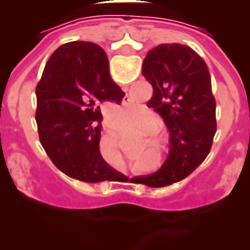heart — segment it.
I'll list each match as a JSON object with an SVG mask.
<instances>
[{
	"instance_id": "obj_1",
	"label": "heart",
	"mask_w": 250,
	"mask_h": 250,
	"mask_svg": "<svg viewBox=\"0 0 250 250\" xmlns=\"http://www.w3.org/2000/svg\"><path fill=\"white\" fill-rule=\"evenodd\" d=\"M142 114V111H141ZM155 125V120L152 116H146L145 119L142 120V125Z\"/></svg>"
}]
</instances>
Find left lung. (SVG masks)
Listing matches in <instances>:
<instances>
[{
  "mask_svg": "<svg viewBox=\"0 0 250 250\" xmlns=\"http://www.w3.org/2000/svg\"><path fill=\"white\" fill-rule=\"evenodd\" d=\"M142 75L152 85L147 107L170 131V152L157 173L130 182L163 188L193 173L208 157L215 131V99L209 69L190 46L161 44L145 57Z\"/></svg>",
  "mask_w": 250,
  "mask_h": 250,
  "instance_id": "1",
  "label": "left lung"
}]
</instances>
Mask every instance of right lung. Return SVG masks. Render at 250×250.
Wrapping results in <instances>:
<instances>
[{"instance_id":"obj_1","label":"right lung","mask_w":250,"mask_h":250,"mask_svg":"<svg viewBox=\"0 0 250 250\" xmlns=\"http://www.w3.org/2000/svg\"><path fill=\"white\" fill-rule=\"evenodd\" d=\"M40 142L60 171L88 184L127 181L100 154V107L122 103L125 92L109 75L103 48L66 42L53 52L36 87Z\"/></svg>"}]
</instances>
